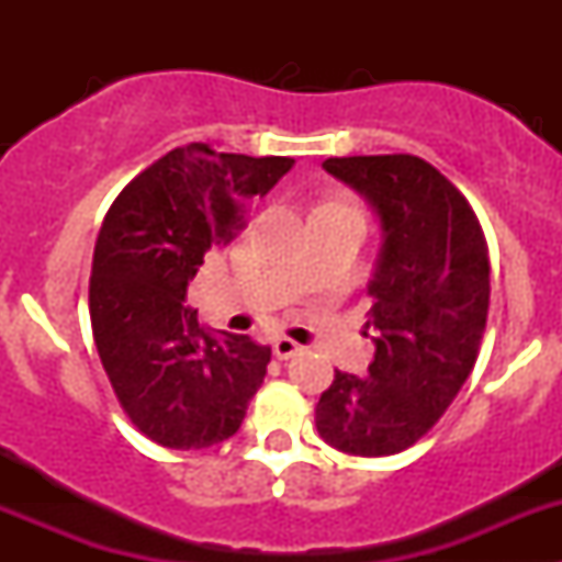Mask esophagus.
I'll return each instance as SVG.
<instances>
[{
	"label": "esophagus",
	"mask_w": 562,
	"mask_h": 562,
	"mask_svg": "<svg viewBox=\"0 0 562 562\" xmlns=\"http://www.w3.org/2000/svg\"><path fill=\"white\" fill-rule=\"evenodd\" d=\"M296 353H302V345L296 342V339H291V337H277L274 339V356L277 359H291V356H296Z\"/></svg>",
	"instance_id": "34e87169"
}]
</instances>
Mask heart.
I'll return each instance as SVG.
<instances>
[{
    "label": "heart",
    "instance_id": "heart-1",
    "mask_svg": "<svg viewBox=\"0 0 562 562\" xmlns=\"http://www.w3.org/2000/svg\"><path fill=\"white\" fill-rule=\"evenodd\" d=\"M326 206H348V203H326Z\"/></svg>",
    "mask_w": 562,
    "mask_h": 562
}]
</instances>
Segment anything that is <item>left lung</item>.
I'll return each instance as SVG.
<instances>
[{
  "instance_id": "obj_1",
  "label": "left lung",
  "mask_w": 562,
  "mask_h": 562,
  "mask_svg": "<svg viewBox=\"0 0 562 562\" xmlns=\"http://www.w3.org/2000/svg\"><path fill=\"white\" fill-rule=\"evenodd\" d=\"M323 168L375 206L383 249L367 291L370 375L334 370L315 427L345 454H400L473 372L490 313V247L468 198L422 157H328Z\"/></svg>"
}]
</instances>
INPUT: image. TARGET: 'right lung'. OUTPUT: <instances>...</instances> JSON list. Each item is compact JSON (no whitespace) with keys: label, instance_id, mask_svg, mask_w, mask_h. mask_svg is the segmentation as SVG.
<instances>
[{"label":"right lung","instance_id":"right-lung-1","mask_svg":"<svg viewBox=\"0 0 562 562\" xmlns=\"http://www.w3.org/2000/svg\"><path fill=\"white\" fill-rule=\"evenodd\" d=\"M291 157H247L187 144L151 162L108 209L89 277L94 345L119 405L166 449H209L241 427L269 345L209 331L184 307L203 255L247 225Z\"/></svg>","mask_w":562,"mask_h":562}]
</instances>
